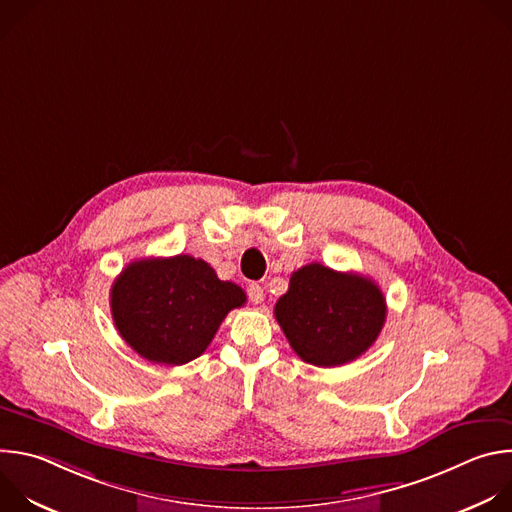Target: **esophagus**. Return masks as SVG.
<instances>
[{
    "label": "esophagus",
    "instance_id": "1",
    "mask_svg": "<svg viewBox=\"0 0 512 512\" xmlns=\"http://www.w3.org/2000/svg\"><path fill=\"white\" fill-rule=\"evenodd\" d=\"M247 294H249V300H251L253 304H261L263 298H265L263 287H261L259 283H251V285L247 287Z\"/></svg>",
    "mask_w": 512,
    "mask_h": 512
}]
</instances>
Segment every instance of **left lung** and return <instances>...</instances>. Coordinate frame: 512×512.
<instances>
[{
  "label": "left lung",
  "mask_w": 512,
  "mask_h": 512,
  "mask_svg": "<svg viewBox=\"0 0 512 512\" xmlns=\"http://www.w3.org/2000/svg\"><path fill=\"white\" fill-rule=\"evenodd\" d=\"M387 318L381 287L364 275L310 263L291 273L275 304L289 346L314 367H340L367 352Z\"/></svg>",
  "instance_id": "1"
}]
</instances>
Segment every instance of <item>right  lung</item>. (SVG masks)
Wrapping results in <instances>:
<instances>
[{
	"label": "right lung",
	"instance_id": "obj_1",
	"mask_svg": "<svg viewBox=\"0 0 512 512\" xmlns=\"http://www.w3.org/2000/svg\"><path fill=\"white\" fill-rule=\"evenodd\" d=\"M245 291L221 281L190 255L129 263L111 287V316L121 338L158 364H186L212 342L218 326L245 306Z\"/></svg>",
	"mask_w": 512,
	"mask_h": 512
}]
</instances>
